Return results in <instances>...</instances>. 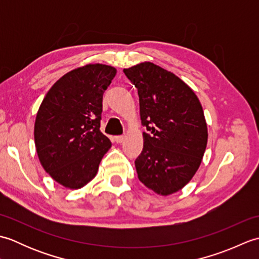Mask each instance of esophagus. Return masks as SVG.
Instances as JSON below:
<instances>
[{
	"mask_svg": "<svg viewBox=\"0 0 259 259\" xmlns=\"http://www.w3.org/2000/svg\"><path fill=\"white\" fill-rule=\"evenodd\" d=\"M124 140V136H115L114 137V141L117 142V144H121Z\"/></svg>",
	"mask_w": 259,
	"mask_h": 259,
	"instance_id": "34e87169",
	"label": "esophagus"
}]
</instances>
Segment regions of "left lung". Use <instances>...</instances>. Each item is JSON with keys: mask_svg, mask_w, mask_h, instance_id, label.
<instances>
[{"mask_svg": "<svg viewBox=\"0 0 259 259\" xmlns=\"http://www.w3.org/2000/svg\"><path fill=\"white\" fill-rule=\"evenodd\" d=\"M123 72L138 90L144 148L136 159L147 188L168 196L189 183L199 168L208 140L199 99L177 75L142 62Z\"/></svg>", "mask_w": 259, "mask_h": 259, "instance_id": "1", "label": "left lung"}]
</instances>
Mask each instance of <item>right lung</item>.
Returning a JSON list of instances; mask_svg holds the SVG:
<instances>
[{
	"instance_id": "add662e5",
	"label": "right lung",
	"mask_w": 259,
	"mask_h": 259,
	"mask_svg": "<svg viewBox=\"0 0 259 259\" xmlns=\"http://www.w3.org/2000/svg\"><path fill=\"white\" fill-rule=\"evenodd\" d=\"M117 70L87 64L60 78L48 91L36 113L34 141L43 169L69 189L96 177L111 147L100 131L102 97Z\"/></svg>"
}]
</instances>
